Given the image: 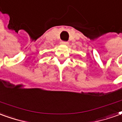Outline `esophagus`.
<instances>
[{
	"label": "esophagus",
	"mask_w": 122,
	"mask_h": 122,
	"mask_svg": "<svg viewBox=\"0 0 122 122\" xmlns=\"http://www.w3.org/2000/svg\"><path fill=\"white\" fill-rule=\"evenodd\" d=\"M61 43L62 45H65V46H68L69 45V42L68 41H61Z\"/></svg>",
	"instance_id": "obj_1"
}]
</instances>
